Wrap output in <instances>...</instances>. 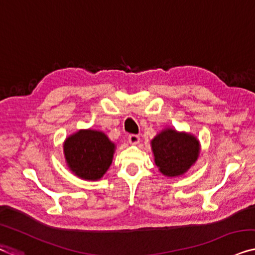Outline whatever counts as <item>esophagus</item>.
Masks as SVG:
<instances>
[{
    "mask_svg": "<svg viewBox=\"0 0 255 255\" xmlns=\"http://www.w3.org/2000/svg\"><path fill=\"white\" fill-rule=\"evenodd\" d=\"M128 140L130 144H137L139 142V136L136 134H130L128 136Z\"/></svg>",
    "mask_w": 255,
    "mask_h": 255,
    "instance_id": "obj_1",
    "label": "esophagus"
}]
</instances>
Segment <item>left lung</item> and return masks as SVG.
I'll return each instance as SVG.
<instances>
[{
	"instance_id": "left-lung-1",
	"label": "left lung",
	"mask_w": 255,
	"mask_h": 255,
	"mask_svg": "<svg viewBox=\"0 0 255 255\" xmlns=\"http://www.w3.org/2000/svg\"><path fill=\"white\" fill-rule=\"evenodd\" d=\"M155 165L166 176L184 174L197 160L199 142L196 137L174 129H166L152 139Z\"/></svg>"
}]
</instances>
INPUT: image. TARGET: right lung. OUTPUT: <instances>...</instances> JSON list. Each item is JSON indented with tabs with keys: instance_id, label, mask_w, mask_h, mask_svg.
<instances>
[{
	"instance_id": "add662e5",
	"label": "right lung",
	"mask_w": 255,
	"mask_h": 255,
	"mask_svg": "<svg viewBox=\"0 0 255 255\" xmlns=\"http://www.w3.org/2000/svg\"><path fill=\"white\" fill-rule=\"evenodd\" d=\"M115 144L104 132L79 130L64 143V153L68 167L83 180H98L112 162Z\"/></svg>"
}]
</instances>
